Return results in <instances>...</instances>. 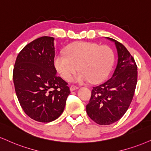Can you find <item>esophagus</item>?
Segmentation results:
<instances>
[{"label": "esophagus", "mask_w": 151, "mask_h": 151, "mask_svg": "<svg viewBox=\"0 0 151 151\" xmlns=\"http://www.w3.org/2000/svg\"><path fill=\"white\" fill-rule=\"evenodd\" d=\"M78 88H79V87H78L77 86H74V85H72V86H70V89L71 91H73L77 90V89H78Z\"/></svg>", "instance_id": "obj_1"}]
</instances>
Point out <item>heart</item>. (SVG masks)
I'll list each match as a JSON object with an SVG mask.
<instances>
[{"instance_id": "obj_1", "label": "heart", "mask_w": 151, "mask_h": 151, "mask_svg": "<svg viewBox=\"0 0 151 151\" xmlns=\"http://www.w3.org/2000/svg\"><path fill=\"white\" fill-rule=\"evenodd\" d=\"M65 52L55 56L54 66L66 81H70L79 70L75 81L99 82L108 77L114 63L113 50L108 45L78 41L69 45Z\"/></svg>"}]
</instances>
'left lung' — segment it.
<instances>
[{
    "mask_svg": "<svg viewBox=\"0 0 151 151\" xmlns=\"http://www.w3.org/2000/svg\"><path fill=\"white\" fill-rule=\"evenodd\" d=\"M114 41L118 61L112 77L93 87L86 113L97 124L109 125L120 119L133 99L137 83V65L134 58L121 43Z\"/></svg>",
    "mask_w": 151,
    "mask_h": 151,
    "instance_id": "obj_1",
    "label": "left lung"
}]
</instances>
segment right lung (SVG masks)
<instances>
[{"mask_svg": "<svg viewBox=\"0 0 151 151\" xmlns=\"http://www.w3.org/2000/svg\"><path fill=\"white\" fill-rule=\"evenodd\" d=\"M54 38L42 36L24 47L13 69V82L24 112L40 122L57 119L70 93L68 83L56 74Z\"/></svg>", "mask_w": 151, "mask_h": 151, "instance_id": "obj_1", "label": "right lung"}]
</instances>
